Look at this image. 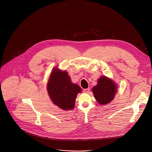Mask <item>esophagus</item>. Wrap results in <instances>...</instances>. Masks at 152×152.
I'll return each instance as SVG.
<instances>
[{"label":"esophagus","instance_id":"34e87169","mask_svg":"<svg viewBox=\"0 0 152 152\" xmlns=\"http://www.w3.org/2000/svg\"><path fill=\"white\" fill-rule=\"evenodd\" d=\"M89 91H90V88H86V89H84V90H83V92H84V93H88Z\"/></svg>","mask_w":152,"mask_h":152}]
</instances>
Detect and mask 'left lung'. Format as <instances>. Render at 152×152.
Here are the masks:
<instances>
[{"mask_svg":"<svg viewBox=\"0 0 152 152\" xmlns=\"http://www.w3.org/2000/svg\"><path fill=\"white\" fill-rule=\"evenodd\" d=\"M116 91L115 84L105 76L101 77L98 80L97 85L93 88L95 99L101 104L110 103L114 99Z\"/></svg>","mask_w":152,"mask_h":152,"instance_id":"obj_1","label":"left lung"}]
</instances>
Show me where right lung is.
<instances>
[{
    "label": "right lung",
    "mask_w": 152,
    "mask_h": 152,
    "mask_svg": "<svg viewBox=\"0 0 152 152\" xmlns=\"http://www.w3.org/2000/svg\"><path fill=\"white\" fill-rule=\"evenodd\" d=\"M48 91L52 102L63 110H71L75 106V102L77 93L81 92L79 85L73 83L68 73L53 70L50 76Z\"/></svg>",
    "instance_id": "add662e5"
}]
</instances>
